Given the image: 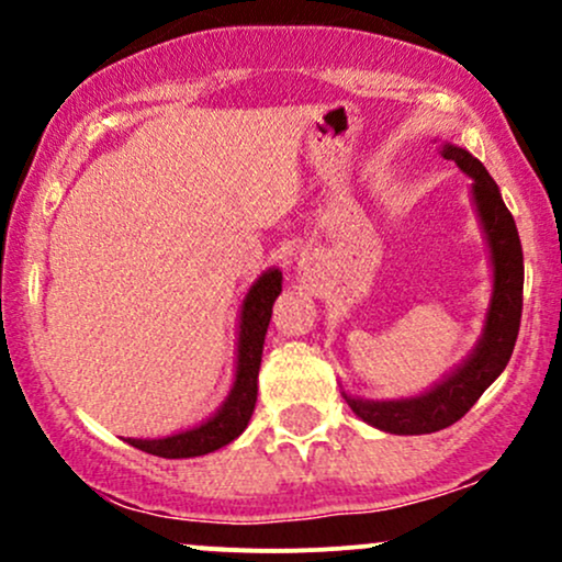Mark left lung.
Here are the masks:
<instances>
[{"label":"left lung","mask_w":562,"mask_h":562,"mask_svg":"<svg viewBox=\"0 0 562 562\" xmlns=\"http://www.w3.org/2000/svg\"><path fill=\"white\" fill-rule=\"evenodd\" d=\"M441 156L454 160L462 173L473 179L475 216H479L483 237L492 259V301H488L486 319L479 344L457 364L449 375H443L428 391L409 398H359L344 391L346 404L353 415L372 428L396 436H423L449 428L481 398V393L502 375L509 357H513L515 338H518L520 312H524V248H520L518 227L502 200L499 187L479 158H473L465 147L441 145Z\"/></svg>","instance_id":"obj_1"}]
</instances>
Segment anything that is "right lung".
Segmentation results:
<instances>
[{"label":"right lung","mask_w":562,"mask_h":562,"mask_svg":"<svg viewBox=\"0 0 562 562\" xmlns=\"http://www.w3.org/2000/svg\"><path fill=\"white\" fill-rule=\"evenodd\" d=\"M282 293V272L267 269L259 280L245 293L240 306V330H237V362L235 380L222 406L205 423L190 430L164 438H126L134 449L147 454L166 457V460H182V457H200L227 447L248 428L250 415L256 409V393H259V367L267 338L269 317L277 295Z\"/></svg>","instance_id":"right-lung-1"}]
</instances>
